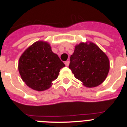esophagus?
I'll use <instances>...</instances> for the list:
<instances>
[{
	"label": "esophagus",
	"instance_id": "34e87169",
	"mask_svg": "<svg viewBox=\"0 0 127 127\" xmlns=\"http://www.w3.org/2000/svg\"><path fill=\"white\" fill-rule=\"evenodd\" d=\"M69 63H70V62H69V61H66L65 62V63H64V64H65V65L66 66H68L69 65Z\"/></svg>",
	"mask_w": 127,
	"mask_h": 127
}]
</instances>
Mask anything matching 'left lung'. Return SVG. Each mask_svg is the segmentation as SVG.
Wrapping results in <instances>:
<instances>
[{
  "label": "left lung",
  "instance_id": "left-lung-1",
  "mask_svg": "<svg viewBox=\"0 0 127 127\" xmlns=\"http://www.w3.org/2000/svg\"><path fill=\"white\" fill-rule=\"evenodd\" d=\"M70 61L68 67L72 72L88 88L100 85L109 70L107 56L92 42L80 43L76 45Z\"/></svg>",
  "mask_w": 127,
  "mask_h": 127
}]
</instances>
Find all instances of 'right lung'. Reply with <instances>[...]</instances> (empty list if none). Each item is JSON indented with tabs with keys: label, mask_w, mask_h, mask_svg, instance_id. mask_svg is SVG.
<instances>
[{
	"label": "right lung",
	"mask_w": 127,
	"mask_h": 127,
	"mask_svg": "<svg viewBox=\"0 0 127 127\" xmlns=\"http://www.w3.org/2000/svg\"><path fill=\"white\" fill-rule=\"evenodd\" d=\"M65 66L47 42L37 41L29 47L20 57L18 70L26 84L36 91L51 86L60 70Z\"/></svg>",
	"instance_id": "right-lung-1"
}]
</instances>
